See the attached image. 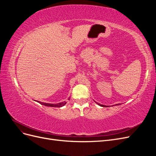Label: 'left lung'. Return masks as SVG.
<instances>
[{
	"label": "left lung",
	"instance_id": "8db88e82",
	"mask_svg": "<svg viewBox=\"0 0 156 156\" xmlns=\"http://www.w3.org/2000/svg\"><path fill=\"white\" fill-rule=\"evenodd\" d=\"M98 105H99L100 106H101V107H107L108 106H107V105H101V104H100V103H97V102H96ZM117 105H119V104H116Z\"/></svg>",
	"mask_w": 156,
	"mask_h": 156
}]
</instances>
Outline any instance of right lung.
I'll use <instances>...</instances> for the list:
<instances>
[{"label":"right lung","instance_id":"1","mask_svg":"<svg viewBox=\"0 0 156 156\" xmlns=\"http://www.w3.org/2000/svg\"><path fill=\"white\" fill-rule=\"evenodd\" d=\"M69 99H70V98H68V100H69ZM37 102L40 103V104L43 105L48 106V107H62V106H64V105L66 104V101L60 102V103H54V104H53V103H47L41 102V101H37Z\"/></svg>","mask_w":156,"mask_h":156}]
</instances>
